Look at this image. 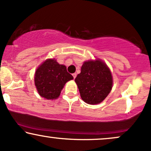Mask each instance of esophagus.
Listing matches in <instances>:
<instances>
[{"label": "esophagus", "instance_id": "34e87169", "mask_svg": "<svg viewBox=\"0 0 151 151\" xmlns=\"http://www.w3.org/2000/svg\"><path fill=\"white\" fill-rule=\"evenodd\" d=\"M72 76H73L74 79H75L76 77H77V74H76V73H74V74H72Z\"/></svg>", "mask_w": 151, "mask_h": 151}]
</instances>
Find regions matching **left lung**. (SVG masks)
I'll use <instances>...</instances> for the list:
<instances>
[{
  "instance_id": "1",
  "label": "left lung",
  "mask_w": 151,
  "mask_h": 151,
  "mask_svg": "<svg viewBox=\"0 0 151 151\" xmlns=\"http://www.w3.org/2000/svg\"><path fill=\"white\" fill-rule=\"evenodd\" d=\"M81 99L91 105L101 103L112 88L111 72L101 60L83 63L81 73L75 78Z\"/></svg>"
}]
</instances>
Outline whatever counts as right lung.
Instances as JSON below:
<instances>
[{
  "label": "right lung",
  "instance_id": "right-lung-1",
  "mask_svg": "<svg viewBox=\"0 0 151 151\" xmlns=\"http://www.w3.org/2000/svg\"><path fill=\"white\" fill-rule=\"evenodd\" d=\"M73 79L67 68L55 59H47L37 68L34 83L38 93L48 100L56 99L68 81Z\"/></svg>",
  "mask_w": 151,
  "mask_h": 151
}]
</instances>
